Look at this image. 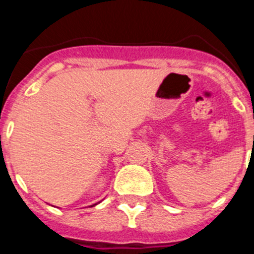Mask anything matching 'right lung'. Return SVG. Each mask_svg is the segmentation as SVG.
<instances>
[{
  "instance_id": "right-lung-1",
  "label": "right lung",
  "mask_w": 254,
  "mask_h": 254,
  "mask_svg": "<svg viewBox=\"0 0 254 254\" xmlns=\"http://www.w3.org/2000/svg\"><path fill=\"white\" fill-rule=\"evenodd\" d=\"M95 205H96V203H95ZM91 206H94V205H91Z\"/></svg>"
}]
</instances>
